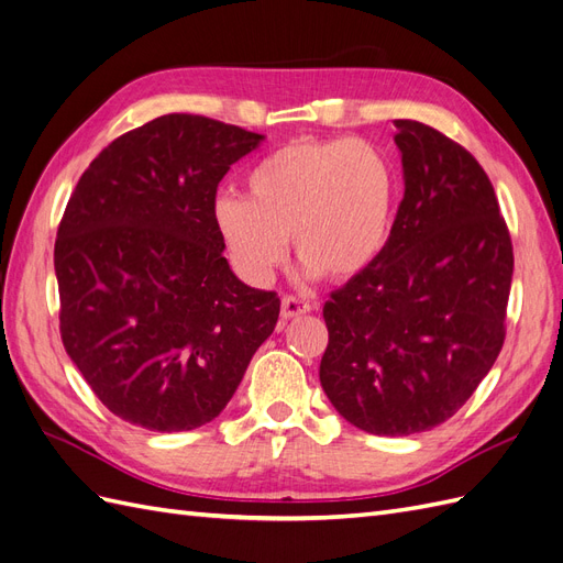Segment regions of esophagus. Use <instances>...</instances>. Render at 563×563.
<instances>
[{
    "mask_svg": "<svg viewBox=\"0 0 563 563\" xmlns=\"http://www.w3.org/2000/svg\"><path fill=\"white\" fill-rule=\"evenodd\" d=\"M312 310V302L310 300H302L296 296H286L282 300V317L284 319H296L300 314H308Z\"/></svg>",
    "mask_w": 563,
    "mask_h": 563,
    "instance_id": "esophagus-1",
    "label": "esophagus"
}]
</instances>
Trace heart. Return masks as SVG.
I'll return each mask as SVG.
<instances>
[{
    "mask_svg": "<svg viewBox=\"0 0 563 563\" xmlns=\"http://www.w3.org/2000/svg\"><path fill=\"white\" fill-rule=\"evenodd\" d=\"M244 195H220L213 225L232 265L265 286L288 255L308 279L347 282L385 253L399 207V168L362 139H296L255 162Z\"/></svg>",
    "mask_w": 563,
    "mask_h": 563,
    "instance_id": "b5f03b06",
    "label": "heart"
}]
</instances>
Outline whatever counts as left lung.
Returning a JSON list of instances; mask_svg holds the SVG:
<instances>
[{
    "label": "left lung",
    "mask_w": 563,
    "mask_h": 563,
    "mask_svg": "<svg viewBox=\"0 0 563 563\" xmlns=\"http://www.w3.org/2000/svg\"><path fill=\"white\" fill-rule=\"evenodd\" d=\"M404 199L385 253L323 305L319 380L354 428L408 437L449 420L496 364L512 240L470 152L397 119Z\"/></svg>",
    "instance_id": "1"
}]
</instances>
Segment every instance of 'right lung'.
Masks as SVG:
<instances>
[{
	"mask_svg": "<svg viewBox=\"0 0 563 563\" xmlns=\"http://www.w3.org/2000/svg\"><path fill=\"white\" fill-rule=\"evenodd\" d=\"M265 135L164 114L81 174L54 265L65 352L110 411L152 432L211 422L279 319L234 277L213 225L218 183Z\"/></svg>",
	"mask_w": 563,
	"mask_h": 563,
	"instance_id": "obj_1",
	"label": "right lung"
}]
</instances>
